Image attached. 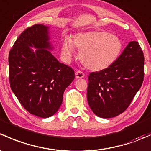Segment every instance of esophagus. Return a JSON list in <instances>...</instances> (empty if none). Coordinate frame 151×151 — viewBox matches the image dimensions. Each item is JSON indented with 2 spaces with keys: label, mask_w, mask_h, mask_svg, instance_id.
<instances>
[{
  "label": "esophagus",
  "mask_w": 151,
  "mask_h": 151,
  "mask_svg": "<svg viewBox=\"0 0 151 151\" xmlns=\"http://www.w3.org/2000/svg\"><path fill=\"white\" fill-rule=\"evenodd\" d=\"M85 77V74L80 71H77L75 72V77L77 79H82Z\"/></svg>",
  "instance_id": "esophagus-1"
}]
</instances>
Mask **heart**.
I'll list each match as a JSON object with an SVG mask.
<instances>
[{
  "label": "heart",
  "instance_id": "1",
  "mask_svg": "<svg viewBox=\"0 0 151 151\" xmlns=\"http://www.w3.org/2000/svg\"><path fill=\"white\" fill-rule=\"evenodd\" d=\"M76 47L82 64L93 71H99L111 66L119 58L122 50V42L117 36L108 32L93 31L79 32L71 40L65 37L61 45V55L66 62H69Z\"/></svg>",
  "mask_w": 151,
  "mask_h": 151
}]
</instances>
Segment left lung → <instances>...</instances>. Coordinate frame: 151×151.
Segmentation results:
<instances>
[{
    "instance_id": "obj_1",
    "label": "left lung",
    "mask_w": 151,
    "mask_h": 151,
    "mask_svg": "<svg viewBox=\"0 0 151 151\" xmlns=\"http://www.w3.org/2000/svg\"><path fill=\"white\" fill-rule=\"evenodd\" d=\"M144 78V55L138 42L131 41L111 66L90 73L87 98L98 117L112 118L129 106Z\"/></svg>"
}]
</instances>
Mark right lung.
Segmentation results:
<instances>
[{"mask_svg":"<svg viewBox=\"0 0 151 151\" xmlns=\"http://www.w3.org/2000/svg\"><path fill=\"white\" fill-rule=\"evenodd\" d=\"M50 40L48 26L33 25L17 38L9 55L13 93L27 111L41 118L58 111L63 92L74 79V70L51 53Z\"/></svg>","mask_w":151,"mask_h":151,"instance_id":"right-lung-1","label":"right lung"}]
</instances>
